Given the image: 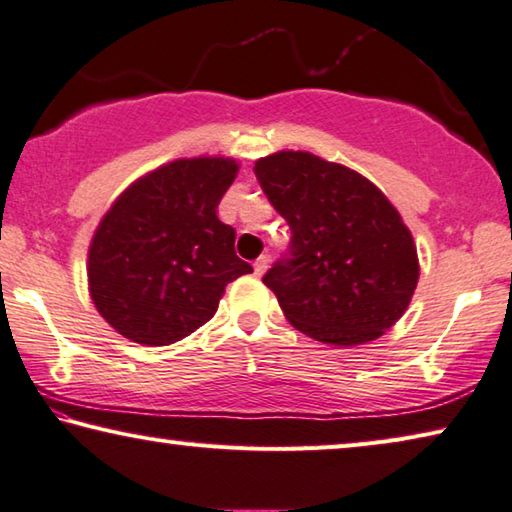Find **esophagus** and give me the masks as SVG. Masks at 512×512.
<instances>
[{
    "instance_id": "1",
    "label": "esophagus",
    "mask_w": 512,
    "mask_h": 512,
    "mask_svg": "<svg viewBox=\"0 0 512 512\" xmlns=\"http://www.w3.org/2000/svg\"><path fill=\"white\" fill-rule=\"evenodd\" d=\"M267 263H270V256H261V258H256V263H254V274H256V276H263V274H265V270H267Z\"/></svg>"
}]
</instances>
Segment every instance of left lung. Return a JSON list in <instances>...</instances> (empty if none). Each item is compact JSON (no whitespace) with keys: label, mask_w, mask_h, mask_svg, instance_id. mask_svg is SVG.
Instances as JSON below:
<instances>
[{"label":"left lung","mask_w":512,"mask_h":512,"mask_svg":"<svg viewBox=\"0 0 512 512\" xmlns=\"http://www.w3.org/2000/svg\"><path fill=\"white\" fill-rule=\"evenodd\" d=\"M254 172L292 233L263 276L288 322L340 347L388 331L420 279L413 236L395 206L358 172L308 152L261 158Z\"/></svg>","instance_id":"obj_1"}]
</instances>
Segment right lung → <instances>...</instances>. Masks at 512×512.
<instances>
[{"mask_svg": "<svg viewBox=\"0 0 512 512\" xmlns=\"http://www.w3.org/2000/svg\"><path fill=\"white\" fill-rule=\"evenodd\" d=\"M226 158H183L133 183L88 251L90 297L117 333L172 345L217 311L226 283L249 274L236 231L215 208L236 179Z\"/></svg>", "mask_w": 512, "mask_h": 512, "instance_id": "obj_1", "label": "right lung"}]
</instances>
